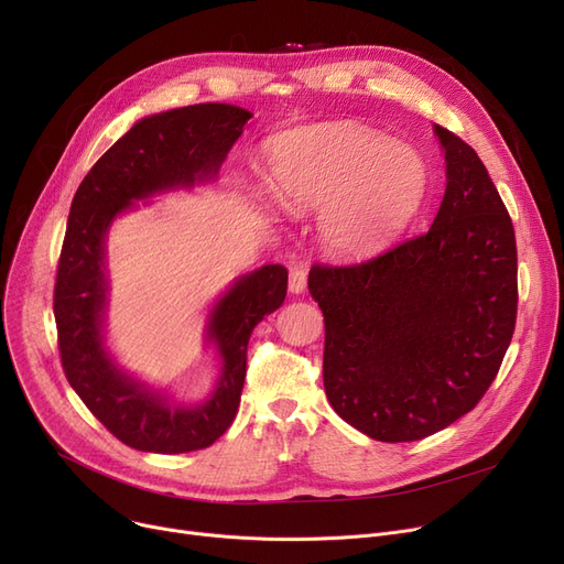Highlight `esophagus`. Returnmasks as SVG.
Segmentation results:
<instances>
[{
  "label": "esophagus",
  "mask_w": 564,
  "mask_h": 564,
  "mask_svg": "<svg viewBox=\"0 0 564 564\" xmlns=\"http://www.w3.org/2000/svg\"><path fill=\"white\" fill-rule=\"evenodd\" d=\"M306 279H308V272H306L304 264L292 267V270H290V283H288L290 292L292 294H302L306 290Z\"/></svg>",
  "instance_id": "1"
}]
</instances>
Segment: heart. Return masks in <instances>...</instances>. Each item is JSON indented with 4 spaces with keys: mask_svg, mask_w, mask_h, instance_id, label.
Segmentation results:
<instances>
[{
    "mask_svg": "<svg viewBox=\"0 0 564 564\" xmlns=\"http://www.w3.org/2000/svg\"><path fill=\"white\" fill-rule=\"evenodd\" d=\"M274 192L297 207H324L327 242L345 253L387 245L419 213L427 192L425 160L406 143L368 128L332 123L272 141Z\"/></svg>",
    "mask_w": 564,
    "mask_h": 564,
    "instance_id": "heart-1",
    "label": "heart"
}]
</instances>
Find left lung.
<instances>
[{
  "mask_svg": "<svg viewBox=\"0 0 564 564\" xmlns=\"http://www.w3.org/2000/svg\"><path fill=\"white\" fill-rule=\"evenodd\" d=\"M446 194L427 232L351 264H313L324 391L338 416L387 443L421 441L476 406L517 324V240L473 148L434 126Z\"/></svg>",
  "mask_w": 564,
  "mask_h": 564,
  "instance_id": "8db88e82",
  "label": "left lung"
}]
</instances>
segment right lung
Segmentation results:
<instances>
[{
    "label": "right lung",
    "instance_id": "obj_1",
    "mask_svg": "<svg viewBox=\"0 0 564 564\" xmlns=\"http://www.w3.org/2000/svg\"><path fill=\"white\" fill-rule=\"evenodd\" d=\"M249 118L247 109L221 102L148 116L109 148L75 192L54 283L58 354L88 411L134 451H203L230 427L245 387L251 332L285 302L288 270L264 264L237 279L217 302L207 324V338L221 354L217 391L203 404L175 406L118 370L105 349L107 228L132 200L213 181Z\"/></svg>",
    "mask_w": 564,
    "mask_h": 564
}]
</instances>
